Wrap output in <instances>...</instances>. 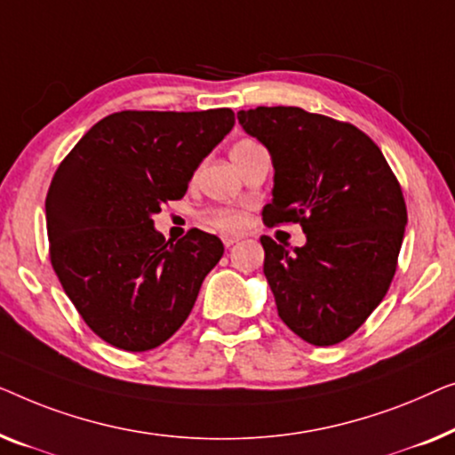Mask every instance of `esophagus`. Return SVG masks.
Returning a JSON list of instances; mask_svg holds the SVG:
<instances>
[{"label": "esophagus", "instance_id": "obj_1", "mask_svg": "<svg viewBox=\"0 0 455 455\" xmlns=\"http://www.w3.org/2000/svg\"><path fill=\"white\" fill-rule=\"evenodd\" d=\"M239 239H241V235H225V236H222V243H225L227 247H230V245H235V243Z\"/></svg>", "mask_w": 455, "mask_h": 455}]
</instances>
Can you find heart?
Returning a JSON list of instances; mask_svg holds the SVG:
<instances>
[{
  "instance_id": "1",
  "label": "heart",
  "mask_w": 455,
  "mask_h": 455,
  "mask_svg": "<svg viewBox=\"0 0 455 455\" xmlns=\"http://www.w3.org/2000/svg\"><path fill=\"white\" fill-rule=\"evenodd\" d=\"M208 225L220 230V233H235L245 227V216L235 212V210H219V212L208 216Z\"/></svg>"
}]
</instances>
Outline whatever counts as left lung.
<instances>
[{
	"instance_id": "1",
	"label": "left lung",
	"mask_w": 455,
	"mask_h": 455,
	"mask_svg": "<svg viewBox=\"0 0 455 455\" xmlns=\"http://www.w3.org/2000/svg\"><path fill=\"white\" fill-rule=\"evenodd\" d=\"M236 119L270 152L267 227L300 222L307 243L261 236L264 274L283 322L313 347L361 328L395 274L408 222L398 179L355 125L299 107H258Z\"/></svg>"
}]
</instances>
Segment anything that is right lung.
<instances>
[{
    "mask_svg": "<svg viewBox=\"0 0 455 455\" xmlns=\"http://www.w3.org/2000/svg\"><path fill=\"white\" fill-rule=\"evenodd\" d=\"M233 125L230 108L113 113L55 171L44 202L51 264L105 342L130 353L156 348L194 309L225 245L200 228L166 243L152 216L185 196Z\"/></svg>",
    "mask_w": 455,
    "mask_h": 455,
    "instance_id": "add662e5",
    "label": "right lung"
}]
</instances>
